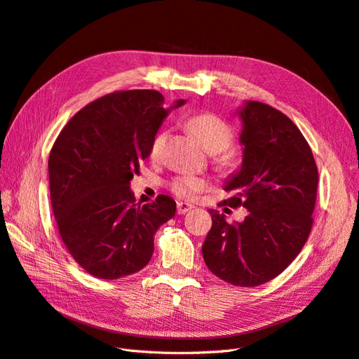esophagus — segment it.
I'll return each instance as SVG.
<instances>
[{
  "mask_svg": "<svg viewBox=\"0 0 359 359\" xmlns=\"http://www.w3.org/2000/svg\"><path fill=\"white\" fill-rule=\"evenodd\" d=\"M194 206L193 205H190V203H187V202H178L177 203V211H178V214H186V212H189L190 210H193Z\"/></svg>",
  "mask_w": 359,
  "mask_h": 359,
  "instance_id": "obj_1",
  "label": "esophagus"
}]
</instances>
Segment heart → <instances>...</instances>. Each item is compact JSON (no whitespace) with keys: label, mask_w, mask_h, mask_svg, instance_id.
<instances>
[{"label":"heart","mask_w":359,"mask_h":359,"mask_svg":"<svg viewBox=\"0 0 359 359\" xmlns=\"http://www.w3.org/2000/svg\"><path fill=\"white\" fill-rule=\"evenodd\" d=\"M187 128L193 136L199 140V144L211 154L222 153L232 144L233 133L231 127L227 126L222 118L212 114H199L191 116L187 121ZM168 133L160 132L154 136L149 147L151 157H158L160 151L165 145ZM222 165H226V158H220ZM206 182L198 177H178L172 182V190L180 196H193L202 190H205Z\"/></svg>","instance_id":"heart-1"}]
</instances>
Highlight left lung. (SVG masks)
Masks as SVG:
<instances>
[{"mask_svg": "<svg viewBox=\"0 0 359 359\" xmlns=\"http://www.w3.org/2000/svg\"><path fill=\"white\" fill-rule=\"evenodd\" d=\"M236 114L243 163L224 184L232 198L220 205L244 206L247 215L229 224L208 210L212 226L202 255L219 278L255 287L283 273L306 244L319 175L307 140L285 114L252 100Z\"/></svg>", "mask_w": 359, "mask_h": 359, "instance_id": "obj_1", "label": "left lung"}]
</instances>
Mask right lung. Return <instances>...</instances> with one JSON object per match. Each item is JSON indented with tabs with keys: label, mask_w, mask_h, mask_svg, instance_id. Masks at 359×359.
<instances>
[{
	"label": "right lung",
	"mask_w": 359,
	"mask_h": 359,
	"mask_svg": "<svg viewBox=\"0 0 359 359\" xmlns=\"http://www.w3.org/2000/svg\"><path fill=\"white\" fill-rule=\"evenodd\" d=\"M154 90L107 94L86 104L61 130L48 161L52 211L64 245L86 273L116 280L148 265L154 235L177 211L160 194L140 206L133 172L172 109Z\"/></svg>",
	"instance_id": "add662e5"
}]
</instances>
